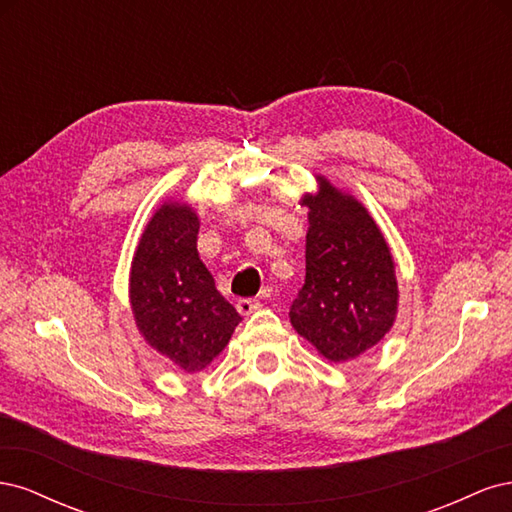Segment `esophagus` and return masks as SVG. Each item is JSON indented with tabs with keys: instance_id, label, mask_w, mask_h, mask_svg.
<instances>
[{
	"instance_id": "esophagus-1",
	"label": "esophagus",
	"mask_w": 512,
	"mask_h": 512,
	"mask_svg": "<svg viewBox=\"0 0 512 512\" xmlns=\"http://www.w3.org/2000/svg\"><path fill=\"white\" fill-rule=\"evenodd\" d=\"M260 307H262V303L258 299H239L237 301V309H239V314H243V316H250V314L258 312Z\"/></svg>"
}]
</instances>
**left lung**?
I'll use <instances>...</instances> for the list:
<instances>
[{"instance_id":"8db88e82","label":"left lung","mask_w":512,"mask_h":512,"mask_svg":"<svg viewBox=\"0 0 512 512\" xmlns=\"http://www.w3.org/2000/svg\"><path fill=\"white\" fill-rule=\"evenodd\" d=\"M305 284L290 305L292 327L339 363L376 346L393 327L397 280L382 232L361 203L322 179L305 196Z\"/></svg>"}]
</instances>
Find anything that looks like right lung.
Here are the masks:
<instances>
[{
    "instance_id": "add662e5",
    "label": "right lung",
    "mask_w": 512,
    "mask_h": 512,
    "mask_svg": "<svg viewBox=\"0 0 512 512\" xmlns=\"http://www.w3.org/2000/svg\"><path fill=\"white\" fill-rule=\"evenodd\" d=\"M198 228L190 207L164 205L143 232L130 277L138 329L188 374L205 369L241 322L198 256Z\"/></svg>"
}]
</instances>
